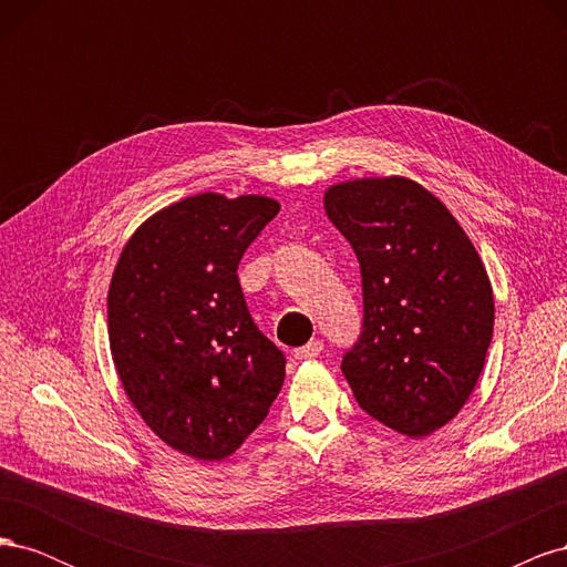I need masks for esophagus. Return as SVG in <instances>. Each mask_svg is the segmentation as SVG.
Masks as SVG:
<instances>
[{"instance_id": "34e87169", "label": "esophagus", "mask_w": 567, "mask_h": 567, "mask_svg": "<svg viewBox=\"0 0 567 567\" xmlns=\"http://www.w3.org/2000/svg\"><path fill=\"white\" fill-rule=\"evenodd\" d=\"M321 352H323V342H321V340H310V342H307V346L298 348V350L293 352V357H296V359H315V357H319Z\"/></svg>"}]
</instances>
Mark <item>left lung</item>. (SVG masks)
<instances>
[{"mask_svg":"<svg viewBox=\"0 0 567 567\" xmlns=\"http://www.w3.org/2000/svg\"><path fill=\"white\" fill-rule=\"evenodd\" d=\"M323 208L362 269V331L340 369L371 419L431 435L458 414L485 367L487 271L452 213L411 179L336 184Z\"/></svg>","mask_w":567,"mask_h":567,"instance_id":"8db88e82","label":"left lung"}]
</instances>
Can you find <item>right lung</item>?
I'll use <instances>...</instances> for the list:
<instances>
[{"mask_svg":"<svg viewBox=\"0 0 567 567\" xmlns=\"http://www.w3.org/2000/svg\"><path fill=\"white\" fill-rule=\"evenodd\" d=\"M279 203L198 194L146 219L109 290L120 381L169 447L219 461L241 447L284 385L286 357L257 329L238 265Z\"/></svg>","mask_w":567,"mask_h":567,"instance_id":"add662e5","label":"right lung"}]
</instances>
